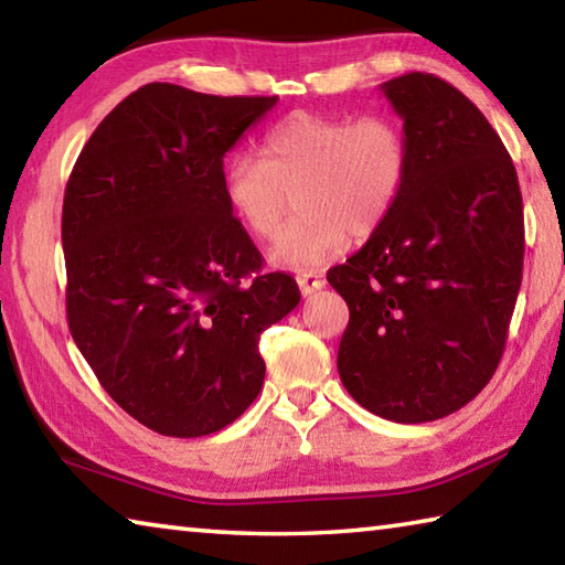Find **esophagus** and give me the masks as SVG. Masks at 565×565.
<instances>
[{"label":"esophagus","mask_w":565,"mask_h":565,"mask_svg":"<svg viewBox=\"0 0 565 565\" xmlns=\"http://www.w3.org/2000/svg\"><path fill=\"white\" fill-rule=\"evenodd\" d=\"M296 284H299V289H301L303 296H309L313 291L323 289V284H327V281H323L321 271H299V274H296Z\"/></svg>","instance_id":"esophagus-1"}]
</instances>
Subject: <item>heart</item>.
Returning <instances> with one entry per match:
<instances>
[{
    "instance_id": "heart-1",
    "label": "heart",
    "mask_w": 565,
    "mask_h": 565,
    "mask_svg": "<svg viewBox=\"0 0 565 565\" xmlns=\"http://www.w3.org/2000/svg\"><path fill=\"white\" fill-rule=\"evenodd\" d=\"M408 177V139L386 114L319 117L296 111L264 134L259 157L224 164L228 212L256 238L281 232L294 194L299 216L271 252L281 269L337 256L349 236H371L394 212Z\"/></svg>"
}]
</instances>
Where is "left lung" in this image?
I'll list each match as a JSON object with an SVG mask.
<instances>
[{"instance_id": "1", "label": "left lung", "mask_w": 565, "mask_h": 565, "mask_svg": "<svg viewBox=\"0 0 565 565\" xmlns=\"http://www.w3.org/2000/svg\"><path fill=\"white\" fill-rule=\"evenodd\" d=\"M404 119L408 177L394 212L327 274L349 306L339 376L363 408L426 424L499 369L523 276L515 167L476 104L434 74L381 84Z\"/></svg>"}]
</instances>
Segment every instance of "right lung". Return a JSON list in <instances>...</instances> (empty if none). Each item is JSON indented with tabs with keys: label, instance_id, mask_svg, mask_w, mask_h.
<instances>
[{
	"label": "right lung",
	"instance_id": "right-lung-1",
	"mask_svg": "<svg viewBox=\"0 0 565 565\" xmlns=\"http://www.w3.org/2000/svg\"><path fill=\"white\" fill-rule=\"evenodd\" d=\"M279 97L154 82L84 145L64 191L66 321L104 391L164 436L222 431L259 396V337L296 309L289 274L228 212L224 157Z\"/></svg>",
	"mask_w": 565,
	"mask_h": 565
}]
</instances>
